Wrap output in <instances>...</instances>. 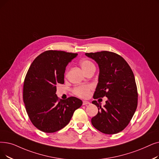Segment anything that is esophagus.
I'll return each mask as SVG.
<instances>
[{
	"label": "esophagus",
	"instance_id": "esophagus-1",
	"mask_svg": "<svg viewBox=\"0 0 159 159\" xmlns=\"http://www.w3.org/2000/svg\"><path fill=\"white\" fill-rule=\"evenodd\" d=\"M89 104H90V102H89V101H83V102H82V105H89Z\"/></svg>",
	"mask_w": 159,
	"mask_h": 159
}]
</instances>
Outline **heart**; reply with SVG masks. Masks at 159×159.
<instances>
[{
	"mask_svg": "<svg viewBox=\"0 0 159 159\" xmlns=\"http://www.w3.org/2000/svg\"><path fill=\"white\" fill-rule=\"evenodd\" d=\"M79 65L82 68V71L86 73L88 71L91 70L92 67H94V64L91 61L88 60H82L80 61ZM92 88V86L90 84H82L75 86L73 89V93L76 96L79 97L81 98H86L89 94V92Z\"/></svg>",
	"mask_w": 159,
	"mask_h": 159,
	"instance_id": "b5f03b06",
	"label": "heart"
}]
</instances>
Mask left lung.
I'll return each mask as SVG.
<instances>
[{
	"label": "left lung",
	"instance_id": "left-lung-1",
	"mask_svg": "<svg viewBox=\"0 0 159 159\" xmlns=\"http://www.w3.org/2000/svg\"><path fill=\"white\" fill-rule=\"evenodd\" d=\"M86 55L99 67L93 98H108L103 108L97 101H92L98 107V113L92 118V123L102 133L116 134L128 125L137 108L138 91L133 72L125 60L115 52L104 51Z\"/></svg>",
	"mask_w": 159,
	"mask_h": 159
}]
</instances>
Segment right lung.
<instances>
[{
    "label": "right lung",
    "instance_id": "add662e5",
    "mask_svg": "<svg viewBox=\"0 0 159 159\" xmlns=\"http://www.w3.org/2000/svg\"><path fill=\"white\" fill-rule=\"evenodd\" d=\"M77 53L46 51L30 65L23 85V98L27 114L33 125L44 133L64 128L70 121L82 101L75 97L59 100L57 85L64 83L66 67Z\"/></svg>",
    "mask_w": 159,
    "mask_h": 159
}]
</instances>
